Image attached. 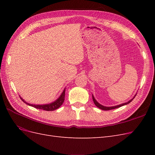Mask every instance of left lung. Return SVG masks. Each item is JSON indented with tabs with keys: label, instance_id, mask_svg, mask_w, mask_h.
<instances>
[{
	"label": "left lung",
	"instance_id": "1",
	"mask_svg": "<svg viewBox=\"0 0 155 155\" xmlns=\"http://www.w3.org/2000/svg\"><path fill=\"white\" fill-rule=\"evenodd\" d=\"M135 97H134L133 99H131L130 101H129L128 102H127V103H125V104H121V105H117V106H114V107H104V106H103V105H100L99 103H97V101H96V100L94 99V96H92V100H93V101H94V104L96 105V107H97L98 108H99V109H101V110H112V109H117V108H119V107H121V106H124V105H127V104H129L130 102H131L132 101V100L134 99Z\"/></svg>",
	"mask_w": 155,
	"mask_h": 155
}]
</instances>
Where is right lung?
Wrapping results in <instances>:
<instances>
[{
  "instance_id": "obj_1",
  "label": "right lung",
  "mask_w": 155,
  "mask_h": 155,
  "mask_svg": "<svg viewBox=\"0 0 155 155\" xmlns=\"http://www.w3.org/2000/svg\"><path fill=\"white\" fill-rule=\"evenodd\" d=\"M64 96H65V89L63 91V93L61 94V95L60 96V97L58 98V99L55 101L54 102L51 103V104H46V105H32V104H29L28 103L26 102L24 100H22L21 97V99L22 101H24L26 104L30 106H31L33 107H35L36 109H41V110H47V111H52L55 109H58L59 107H60L61 105H62L63 104L64 100Z\"/></svg>"
}]
</instances>
